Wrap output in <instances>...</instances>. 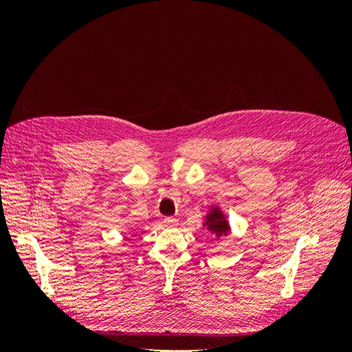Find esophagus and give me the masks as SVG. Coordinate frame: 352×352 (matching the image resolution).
<instances>
[{
	"instance_id": "obj_1",
	"label": "esophagus",
	"mask_w": 352,
	"mask_h": 352,
	"mask_svg": "<svg viewBox=\"0 0 352 352\" xmlns=\"http://www.w3.org/2000/svg\"><path fill=\"white\" fill-rule=\"evenodd\" d=\"M177 225L179 223H177L176 217H166L164 219V226H167V228H176Z\"/></svg>"
}]
</instances>
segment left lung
<instances>
[{"mask_svg": "<svg viewBox=\"0 0 352 352\" xmlns=\"http://www.w3.org/2000/svg\"><path fill=\"white\" fill-rule=\"evenodd\" d=\"M202 226H204L210 235L214 236L216 239L228 236L232 230L226 214L223 212V210L219 206H214V204L208 207Z\"/></svg>", "mask_w": 352, "mask_h": 352, "instance_id": "left-lung-1", "label": "left lung"}]
</instances>
